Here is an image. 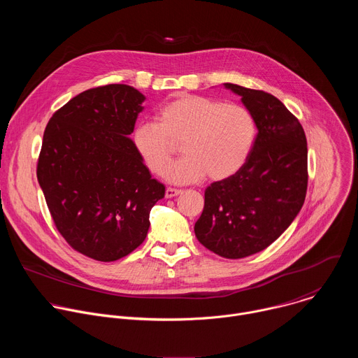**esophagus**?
I'll return each instance as SVG.
<instances>
[{"label":"esophagus","instance_id":"esophagus-1","mask_svg":"<svg viewBox=\"0 0 358 358\" xmlns=\"http://www.w3.org/2000/svg\"><path fill=\"white\" fill-rule=\"evenodd\" d=\"M180 194H182V191H181V189H177V188L169 187V188L166 189V198H173V196H177V195H180Z\"/></svg>","mask_w":358,"mask_h":358}]
</instances>
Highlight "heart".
Wrapping results in <instances>:
<instances>
[{
    "label": "heart",
    "instance_id": "1",
    "mask_svg": "<svg viewBox=\"0 0 358 358\" xmlns=\"http://www.w3.org/2000/svg\"><path fill=\"white\" fill-rule=\"evenodd\" d=\"M255 122L241 105L199 96L181 94L159 110L156 122H138L133 143L145 167L163 176L181 143L184 157L173 164L166 178L191 184L208 176L213 181L232 177L245 164L253 145Z\"/></svg>",
    "mask_w": 358,
    "mask_h": 358
}]
</instances>
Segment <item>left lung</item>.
Listing matches in <instances>:
<instances>
[{
	"label": "left lung",
	"mask_w": 358,
	"mask_h": 358,
	"mask_svg": "<svg viewBox=\"0 0 358 358\" xmlns=\"http://www.w3.org/2000/svg\"><path fill=\"white\" fill-rule=\"evenodd\" d=\"M224 86L241 96L258 134L239 171L206 189L194 231L207 249L241 259L268 248L300 213L308 189V141L299 120L273 94Z\"/></svg>",
	"instance_id": "obj_1"
}]
</instances>
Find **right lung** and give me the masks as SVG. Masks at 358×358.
<instances>
[{
	"label": "right lung",
	"instance_id": "right-lung-1",
	"mask_svg": "<svg viewBox=\"0 0 358 358\" xmlns=\"http://www.w3.org/2000/svg\"><path fill=\"white\" fill-rule=\"evenodd\" d=\"M145 96L129 85L85 90L50 117L36 177L65 241L117 261L143 243L166 187L151 178L130 134Z\"/></svg>",
	"mask_w": 358,
	"mask_h": 358
}]
</instances>
